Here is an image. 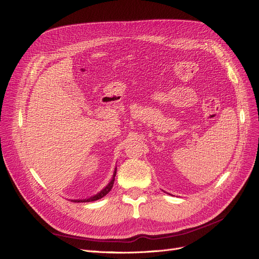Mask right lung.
<instances>
[{
    "instance_id": "right-lung-1",
    "label": "right lung",
    "mask_w": 259,
    "mask_h": 259,
    "mask_svg": "<svg viewBox=\"0 0 259 259\" xmlns=\"http://www.w3.org/2000/svg\"><path fill=\"white\" fill-rule=\"evenodd\" d=\"M115 174H116V168L114 169V173H113V177L111 179V182L109 183L105 189L101 190L99 193H97L96 195H94V197H91L89 199H84V200H72V202H92V201H96V200H99L101 198H104L106 194H108L109 192H110V190L112 189L113 187V184H114V177H115Z\"/></svg>"
}]
</instances>
